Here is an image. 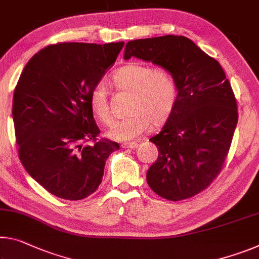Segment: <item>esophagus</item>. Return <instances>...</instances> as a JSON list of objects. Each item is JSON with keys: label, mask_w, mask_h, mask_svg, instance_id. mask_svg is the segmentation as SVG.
Masks as SVG:
<instances>
[{"label": "esophagus", "mask_w": 259, "mask_h": 259, "mask_svg": "<svg viewBox=\"0 0 259 259\" xmlns=\"http://www.w3.org/2000/svg\"><path fill=\"white\" fill-rule=\"evenodd\" d=\"M123 149H136L138 147V143L137 142H131V143H123L121 145Z\"/></svg>", "instance_id": "esophagus-1"}]
</instances>
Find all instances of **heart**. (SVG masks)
I'll list each match as a JSON object with an SVG mask.
<instances>
[{
    "instance_id": "heart-1",
    "label": "heart",
    "mask_w": 259,
    "mask_h": 259,
    "mask_svg": "<svg viewBox=\"0 0 259 259\" xmlns=\"http://www.w3.org/2000/svg\"><path fill=\"white\" fill-rule=\"evenodd\" d=\"M110 81L117 91L130 93L124 120L109 131L115 139L128 141L152 126L157 128L169 120L179 100L176 79L165 69L139 62H131L113 72ZM90 107L98 120L110 125L113 122L104 85H97L90 94Z\"/></svg>"
}]
</instances>
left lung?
Instances as JSON below:
<instances>
[{
	"label": "left lung",
	"instance_id": "8db88e82",
	"mask_svg": "<svg viewBox=\"0 0 259 259\" xmlns=\"http://www.w3.org/2000/svg\"><path fill=\"white\" fill-rule=\"evenodd\" d=\"M138 57L169 71L179 100L150 141L158 159L146 174L155 194L178 202L205 190L223 169L239 113L231 83L217 60L182 35L129 41L124 59Z\"/></svg>",
	"mask_w": 259,
	"mask_h": 259
}]
</instances>
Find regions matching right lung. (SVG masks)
<instances>
[{"label":"right lung","instance_id":"obj_1","mask_svg":"<svg viewBox=\"0 0 259 259\" xmlns=\"http://www.w3.org/2000/svg\"><path fill=\"white\" fill-rule=\"evenodd\" d=\"M123 46V41L49 45L19 77L12 104L18 157L27 173L56 197L80 200L92 195L106 160L120 149L116 142L98 139L90 94Z\"/></svg>","mask_w":259,"mask_h":259}]
</instances>
